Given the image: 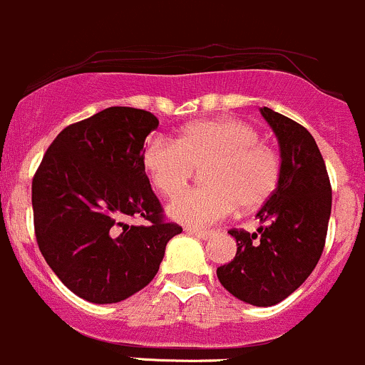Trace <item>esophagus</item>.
Instances as JSON below:
<instances>
[{"label": "esophagus", "instance_id": "34e87169", "mask_svg": "<svg viewBox=\"0 0 365 365\" xmlns=\"http://www.w3.org/2000/svg\"><path fill=\"white\" fill-rule=\"evenodd\" d=\"M186 232L190 235H193V237L197 239H202V240H207L209 237H212V232H207V230H197V228H186Z\"/></svg>", "mask_w": 365, "mask_h": 365}]
</instances>
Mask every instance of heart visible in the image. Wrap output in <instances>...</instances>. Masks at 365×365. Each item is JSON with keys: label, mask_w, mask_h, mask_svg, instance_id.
<instances>
[{"label": "heart", "mask_w": 365, "mask_h": 365, "mask_svg": "<svg viewBox=\"0 0 365 365\" xmlns=\"http://www.w3.org/2000/svg\"><path fill=\"white\" fill-rule=\"evenodd\" d=\"M206 165V184L179 195L168 216L186 227L204 228L227 217L235 205L255 209L265 204L281 179V160L260 144V131L234 118L205 119L186 126L178 142L153 135L142 149V165L163 197H175L195 166Z\"/></svg>", "instance_id": "1"}]
</instances>
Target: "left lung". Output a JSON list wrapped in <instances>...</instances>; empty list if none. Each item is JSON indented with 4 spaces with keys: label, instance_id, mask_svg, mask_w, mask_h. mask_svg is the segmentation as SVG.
I'll list each match as a JSON object with an SVG mask.
<instances>
[{
    "label": "left lung",
    "instance_id": "left-lung-1",
    "mask_svg": "<svg viewBox=\"0 0 365 365\" xmlns=\"http://www.w3.org/2000/svg\"><path fill=\"white\" fill-rule=\"evenodd\" d=\"M281 153V179L258 210L259 234L230 230L235 258L217 267L220 283L251 306L281 302L309 277L322 257L332 209L325 161L313 135L287 115L262 107Z\"/></svg>",
    "mask_w": 365,
    "mask_h": 365
}]
</instances>
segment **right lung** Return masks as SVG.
I'll return each mask as SVG.
<instances>
[{"mask_svg": "<svg viewBox=\"0 0 365 365\" xmlns=\"http://www.w3.org/2000/svg\"><path fill=\"white\" fill-rule=\"evenodd\" d=\"M160 121L148 110L108 107L66 126L33 178L35 234L45 262L68 290L114 304L148 287L167 242V223L142 165L145 137ZM140 215L148 227L124 220Z\"/></svg>", "mask_w": 365, "mask_h": 365, "instance_id": "obj_1", "label": "right lung"}]
</instances>
